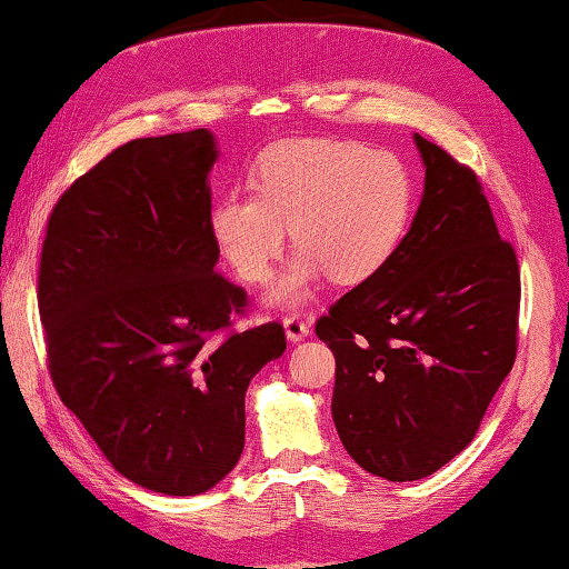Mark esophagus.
Here are the masks:
<instances>
[{
  "mask_svg": "<svg viewBox=\"0 0 569 569\" xmlns=\"http://www.w3.org/2000/svg\"><path fill=\"white\" fill-rule=\"evenodd\" d=\"M284 329H287V339L302 341L310 333V323L306 316L290 313V316H284Z\"/></svg>",
  "mask_w": 569,
  "mask_h": 569,
  "instance_id": "esophagus-1",
  "label": "esophagus"
}]
</instances>
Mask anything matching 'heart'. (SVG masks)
I'll list each match as a JSON object with an SVG mask.
<instances>
[{"label": "heart", "instance_id": "b5f03b06", "mask_svg": "<svg viewBox=\"0 0 569 569\" xmlns=\"http://www.w3.org/2000/svg\"><path fill=\"white\" fill-rule=\"evenodd\" d=\"M251 193L214 201L209 228L232 271L267 282L287 248H300L277 284L279 302L306 298L323 274L339 284L376 277L399 251L415 214V178L399 154L349 139H287L251 173Z\"/></svg>", "mask_w": 569, "mask_h": 569}]
</instances>
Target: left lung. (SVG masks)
<instances>
[{"label":"left lung","mask_w":569,"mask_h":569,"mask_svg":"<svg viewBox=\"0 0 569 569\" xmlns=\"http://www.w3.org/2000/svg\"><path fill=\"white\" fill-rule=\"evenodd\" d=\"M425 193L391 261L316 321L337 360L347 453L388 481L430 477L473 440L518 352V256L477 173L415 134Z\"/></svg>","instance_id":"obj_1"}]
</instances>
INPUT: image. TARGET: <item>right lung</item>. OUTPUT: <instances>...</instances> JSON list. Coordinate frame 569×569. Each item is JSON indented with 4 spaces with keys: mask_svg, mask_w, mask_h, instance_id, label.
<instances>
[{
    "mask_svg": "<svg viewBox=\"0 0 569 569\" xmlns=\"http://www.w3.org/2000/svg\"><path fill=\"white\" fill-rule=\"evenodd\" d=\"M214 137L131 139L61 193L38 267L59 399L113 469L162 495L228 477L251 378L287 349L282 323L236 331L248 295L214 263Z\"/></svg>",
    "mask_w": 569,
    "mask_h": 569,
    "instance_id": "add662e5",
    "label": "right lung"
}]
</instances>
